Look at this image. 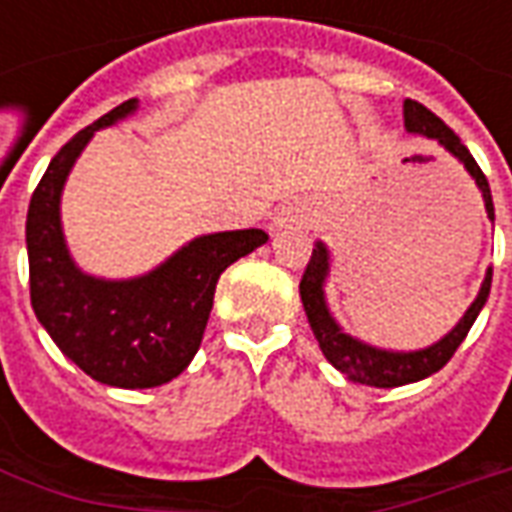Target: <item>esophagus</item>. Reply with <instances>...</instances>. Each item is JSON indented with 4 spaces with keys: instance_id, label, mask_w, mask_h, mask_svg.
<instances>
[{
    "instance_id": "1",
    "label": "esophagus",
    "mask_w": 512,
    "mask_h": 512,
    "mask_svg": "<svg viewBox=\"0 0 512 512\" xmlns=\"http://www.w3.org/2000/svg\"><path fill=\"white\" fill-rule=\"evenodd\" d=\"M299 219V213L293 211V208H288V211H282L277 219H274V227H290V224H299Z\"/></svg>"
}]
</instances>
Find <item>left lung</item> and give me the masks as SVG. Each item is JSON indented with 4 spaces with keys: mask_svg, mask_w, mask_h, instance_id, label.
<instances>
[{
    "mask_svg": "<svg viewBox=\"0 0 512 512\" xmlns=\"http://www.w3.org/2000/svg\"><path fill=\"white\" fill-rule=\"evenodd\" d=\"M403 123H406L408 134L428 136V139H436L447 153L461 161L466 172L472 175L477 189L483 194L485 213L488 219L494 222V200H491V186L485 180L483 169L477 167V161L472 158V153L466 150L458 134L452 131L450 126H444V120L430 112L428 106L417 104L406 98L403 101ZM326 277H329V249L326 244H315L312 249L310 263H307V271L301 277L299 293L301 304H304V312H307V321L312 326V334L321 345L323 356L332 362L340 373H343L348 381H356V384L378 386V389H392V386L414 384V381H422V378L439 373L441 367L447 365L452 359V354L458 351V345L466 340V334L472 329V323L477 321V315L485 307L488 301V293H491V277L494 271L488 268L485 271L483 285H480V293L477 299L472 301V307L463 312V318L455 323V329L450 334H444L439 343L428 345L422 351H384V348H376V345H367L362 340H356L351 334H345L340 329V323L334 321V315L329 312V304H326Z\"/></svg>",
    "mask_w": 512,
    "mask_h": 512,
    "instance_id": "left-lung-1",
    "label": "left lung"
}]
</instances>
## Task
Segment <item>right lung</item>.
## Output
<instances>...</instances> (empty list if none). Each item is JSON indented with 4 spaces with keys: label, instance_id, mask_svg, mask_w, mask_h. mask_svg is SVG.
I'll return each instance as SVG.
<instances>
[{
    "label": "right lung",
    "instance_id": "right-lung-1",
    "mask_svg": "<svg viewBox=\"0 0 512 512\" xmlns=\"http://www.w3.org/2000/svg\"><path fill=\"white\" fill-rule=\"evenodd\" d=\"M134 112L136 98L115 106L51 158L29 200V299L40 326L87 376L120 389H150L189 367L222 271L266 244L268 235L255 227L200 235L134 279L84 274L62 235V189L95 131Z\"/></svg>",
    "mask_w": 512,
    "mask_h": 512
}]
</instances>
